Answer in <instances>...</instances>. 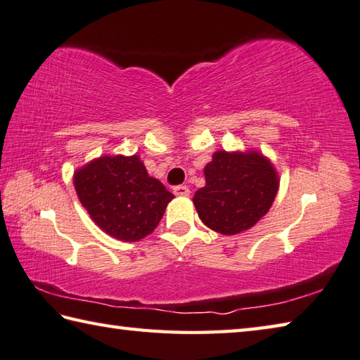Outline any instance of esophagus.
<instances>
[{"label": "esophagus", "instance_id": "obj_1", "mask_svg": "<svg viewBox=\"0 0 360 360\" xmlns=\"http://www.w3.org/2000/svg\"><path fill=\"white\" fill-rule=\"evenodd\" d=\"M174 194L175 195H181V198H185V195H189V188L186 185H179L174 188Z\"/></svg>", "mask_w": 360, "mask_h": 360}]
</instances>
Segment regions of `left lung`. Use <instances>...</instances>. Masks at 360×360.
<instances>
[{
  "mask_svg": "<svg viewBox=\"0 0 360 360\" xmlns=\"http://www.w3.org/2000/svg\"><path fill=\"white\" fill-rule=\"evenodd\" d=\"M205 186L194 194L199 218L214 232L236 235L254 227L273 205L279 177L259 152H214L203 169Z\"/></svg>",
  "mask_w": 360,
  "mask_h": 360,
  "instance_id": "8db88e82",
  "label": "left lung"
}]
</instances>
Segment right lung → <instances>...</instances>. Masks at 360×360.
<instances>
[{
  "label": "right lung",
  "mask_w": 360,
  "mask_h": 360,
  "mask_svg": "<svg viewBox=\"0 0 360 360\" xmlns=\"http://www.w3.org/2000/svg\"><path fill=\"white\" fill-rule=\"evenodd\" d=\"M78 199L105 233L139 241L158 226L174 199L165 185L148 177L138 155L100 157L73 175Z\"/></svg>",
  "instance_id": "1"
}]
</instances>
